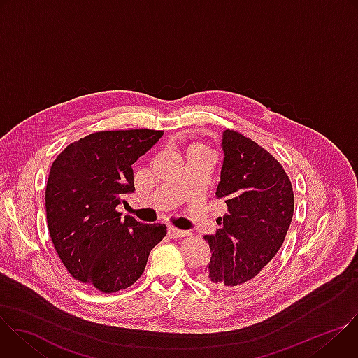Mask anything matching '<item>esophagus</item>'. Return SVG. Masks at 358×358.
Listing matches in <instances>:
<instances>
[{
    "mask_svg": "<svg viewBox=\"0 0 358 358\" xmlns=\"http://www.w3.org/2000/svg\"><path fill=\"white\" fill-rule=\"evenodd\" d=\"M169 235L171 238H184V236H188L189 232L188 231H181V229H177L174 227H170L169 228Z\"/></svg>",
    "mask_w": 358,
    "mask_h": 358,
    "instance_id": "esophagus-1",
    "label": "esophagus"
}]
</instances>
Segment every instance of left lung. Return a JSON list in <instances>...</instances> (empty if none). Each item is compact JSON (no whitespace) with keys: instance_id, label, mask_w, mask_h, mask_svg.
Wrapping results in <instances>:
<instances>
[{"instance_id":"1","label":"left lung","mask_w":358,"mask_h":358,"mask_svg":"<svg viewBox=\"0 0 358 358\" xmlns=\"http://www.w3.org/2000/svg\"><path fill=\"white\" fill-rule=\"evenodd\" d=\"M222 150L215 194L225 199L228 214L218 218L214 235L203 236L213 255L199 280L217 290H238L252 285L282 246L294 196L282 164L253 140L225 130Z\"/></svg>"}]
</instances>
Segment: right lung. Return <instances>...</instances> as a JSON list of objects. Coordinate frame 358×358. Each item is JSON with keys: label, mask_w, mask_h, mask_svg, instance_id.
<instances>
[{"label": "right lung", "mask_w": 358, "mask_h": 358, "mask_svg": "<svg viewBox=\"0 0 358 358\" xmlns=\"http://www.w3.org/2000/svg\"><path fill=\"white\" fill-rule=\"evenodd\" d=\"M162 130L92 133L69 144L50 167L45 207L50 239L68 272L103 293L131 286L148 255L167 234L164 224H141L116 210L134 191L133 163Z\"/></svg>", "instance_id": "1"}]
</instances>
